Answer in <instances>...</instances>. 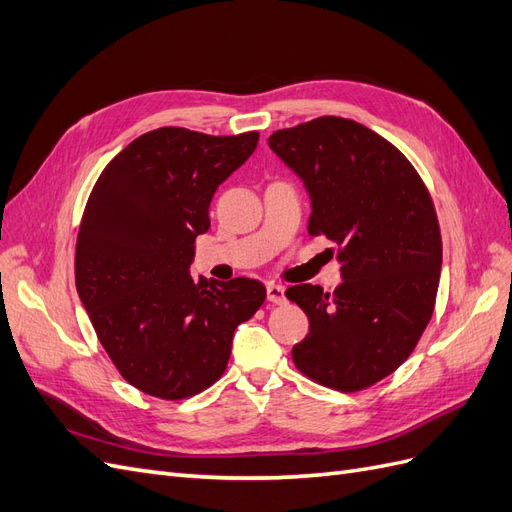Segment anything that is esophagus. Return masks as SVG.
I'll return each instance as SVG.
<instances>
[{
    "mask_svg": "<svg viewBox=\"0 0 512 512\" xmlns=\"http://www.w3.org/2000/svg\"><path fill=\"white\" fill-rule=\"evenodd\" d=\"M267 299L273 305L286 303V288L284 286H277V284H267Z\"/></svg>",
    "mask_w": 512,
    "mask_h": 512,
    "instance_id": "34e87169",
    "label": "esophagus"
}]
</instances>
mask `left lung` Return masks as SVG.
Wrapping results in <instances>:
<instances>
[{"instance_id":"left-lung-1","label":"left lung","mask_w":512,"mask_h":512,"mask_svg":"<svg viewBox=\"0 0 512 512\" xmlns=\"http://www.w3.org/2000/svg\"><path fill=\"white\" fill-rule=\"evenodd\" d=\"M269 147L303 179L309 235L337 245L344 277L333 292L286 290L309 320L292 361L329 389H369L408 359L436 307L442 237L427 185L393 143L344 117L277 130Z\"/></svg>"}]
</instances>
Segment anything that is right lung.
<instances>
[{"mask_svg": "<svg viewBox=\"0 0 512 512\" xmlns=\"http://www.w3.org/2000/svg\"><path fill=\"white\" fill-rule=\"evenodd\" d=\"M258 132L158 128L106 164L76 239V290L123 380L179 401L218 382L237 324L265 303L250 277L196 282L194 241L218 185L252 156Z\"/></svg>", "mask_w": 512, "mask_h": 512, "instance_id": "1", "label": "right lung"}]
</instances>
